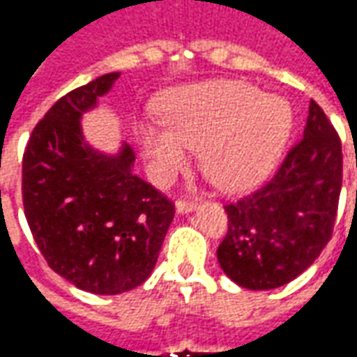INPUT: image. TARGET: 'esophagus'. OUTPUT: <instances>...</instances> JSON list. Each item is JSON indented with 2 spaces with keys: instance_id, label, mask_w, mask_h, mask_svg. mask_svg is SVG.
<instances>
[{
  "instance_id": "34e87169",
  "label": "esophagus",
  "mask_w": 357,
  "mask_h": 357,
  "mask_svg": "<svg viewBox=\"0 0 357 357\" xmlns=\"http://www.w3.org/2000/svg\"><path fill=\"white\" fill-rule=\"evenodd\" d=\"M197 208V201H191V199H179L176 202V210L179 214H187V212H193Z\"/></svg>"
}]
</instances>
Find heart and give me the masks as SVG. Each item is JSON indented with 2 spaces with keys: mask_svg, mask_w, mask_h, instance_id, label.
Masks as SVG:
<instances>
[{
  "mask_svg": "<svg viewBox=\"0 0 357 357\" xmlns=\"http://www.w3.org/2000/svg\"><path fill=\"white\" fill-rule=\"evenodd\" d=\"M166 126H141V145L160 178L185 168L199 149L204 176L224 191L256 185L275 166L292 132V109L247 82H204L162 102Z\"/></svg>",
  "mask_w": 357,
  "mask_h": 357,
  "instance_id": "b5f03b06",
  "label": "heart"
}]
</instances>
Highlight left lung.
Segmentation results:
<instances>
[{"mask_svg": "<svg viewBox=\"0 0 357 357\" xmlns=\"http://www.w3.org/2000/svg\"><path fill=\"white\" fill-rule=\"evenodd\" d=\"M340 187V137L312 99L304 135L275 176L225 204L227 235L218 247L225 275L248 291H269L306 271L333 237Z\"/></svg>", "mask_w": 357, "mask_h": 357, "instance_id": "obj_1", "label": "left lung"}]
</instances>
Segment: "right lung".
<instances>
[{
	"instance_id": "1",
	"label": "right lung",
	"mask_w": 357,
	"mask_h": 357,
	"mask_svg": "<svg viewBox=\"0 0 357 357\" xmlns=\"http://www.w3.org/2000/svg\"><path fill=\"white\" fill-rule=\"evenodd\" d=\"M118 76L102 74L63 95L36 124L22 156V204L36 245L53 271L93 294L143 283L176 212L133 174L130 145L107 156L84 141L82 114Z\"/></svg>"
}]
</instances>
